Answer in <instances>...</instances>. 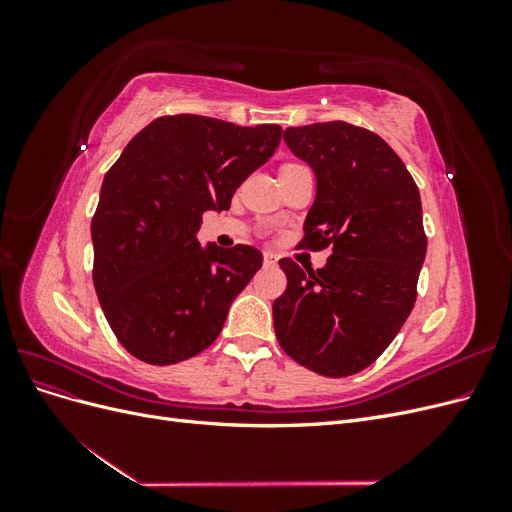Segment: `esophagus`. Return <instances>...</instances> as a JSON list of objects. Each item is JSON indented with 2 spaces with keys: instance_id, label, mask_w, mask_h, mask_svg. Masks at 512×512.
I'll use <instances>...</instances> for the list:
<instances>
[{
  "instance_id": "34e87169",
  "label": "esophagus",
  "mask_w": 512,
  "mask_h": 512,
  "mask_svg": "<svg viewBox=\"0 0 512 512\" xmlns=\"http://www.w3.org/2000/svg\"><path fill=\"white\" fill-rule=\"evenodd\" d=\"M262 258H265V265L267 267H275L277 265V260H280V256H277L275 252H271V250H265L262 252Z\"/></svg>"
}]
</instances>
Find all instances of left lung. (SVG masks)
I'll list each match as a JSON object with an SVG mask.
<instances>
[{
    "label": "left lung",
    "mask_w": 512,
    "mask_h": 512,
    "mask_svg": "<svg viewBox=\"0 0 512 512\" xmlns=\"http://www.w3.org/2000/svg\"><path fill=\"white\" fill-rule=\"evenodd\" d=\"M294 156L312 166L316 200L301 243L333 252L322 269L282 258L286 292L273 303L277 342L320 376L374 363L416 301L427 237L421 194L382 138L346 121L286 128Z\"/></svg>",
    "instance_id": "8db88e82"
}]
</instances>
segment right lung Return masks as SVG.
<instances>
[{"label":"right lung","instance_id":"1","mask_svg":"<svg viewBox=\"0 0 512 512\" xmlns=\"http://www.w3.org/2000/svg\"><path fill=\"white\" fill-rule=\"evenodd\" d=\"M282 128L166 115L108 170L91 220L94 286L113 333L136 359L173 365L209 348L230 303L262 267L252 245H200L205 211H224L280 145Z\"/></svg>","mask_w":512,"mask_h":512}]
</instances>
